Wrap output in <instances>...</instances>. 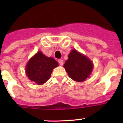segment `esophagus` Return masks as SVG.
I'll use <instances>...</instances> for the list:
<instances>
[{
    "instance_id": "34e87169",
    "label": "esophagus",
    "mask_w": 123,
    "mask_h": 123,
    "mask_svg": "<svg viewBox=\"0 0 123 123\" xmlns=\"http://www.w3.org/2000/svg\"><path fill=\"white\" fill-rule=\"evenodd\" d=\"M58 63L60 64V65H61V66H62V65H63V61L62 59L58 60Z\"/></svg>"
}]
</instances>
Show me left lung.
<instances>
[{
    "label": "left lung",
    "instance_id": "8db88e82",
    "mask_svg": "<svg viewBox=\"0 0 123 123\" xmlns=\"http://www.w3.org/2000/svg\"><path fill=\"white\" fill-rule=\"evenodd\" d=\"M63 67L69 78L78 82L86 79L93 69L92 62L75 50L70 52Z\"/></svg>",
    "mask_w": 123,
    "mask_h": 123
}]
</instances>
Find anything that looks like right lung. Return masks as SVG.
<instances>
[{
  "mask_svg": "<svg viewBox=\"0 0 123 123\" xmlns=\"http://www.w3.org/2000/svg\"><path fill=\"white\" fill-rule=\"evenodd\" d=\"M58 62L52 57H47L38 52L26 65V73L31 81L38 85L45 83L50 78L52 70L58 67Z\"/></svg>",
  "mask_w": 123,
  "mask_h": 123,
  "instance_id": "1",
  "label": "right lung"
}]
</instances>
